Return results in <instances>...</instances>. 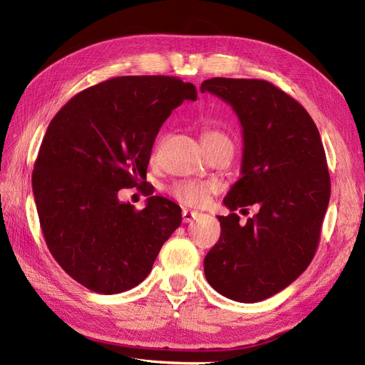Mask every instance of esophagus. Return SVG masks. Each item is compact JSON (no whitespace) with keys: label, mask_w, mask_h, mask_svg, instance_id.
Here are the masks:
<instances>
[{"label":"esophagus","mask_w":365,"mask_h":365,"mask_svg":"<svg viewBox=\"0 0 365 365\" xmlns=\"http://www.w3.org/2000/svg\"><path fill=\"white\" fill-rule=\"evenodd\" d=\"M195 217H197V212H195V211H190V210H183V211H182L183 223H191Z\"/></svg>","instance_id":"obj_1"}]
</instances>
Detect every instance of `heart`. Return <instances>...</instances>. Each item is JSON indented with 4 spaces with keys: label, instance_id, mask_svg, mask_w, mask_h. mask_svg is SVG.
Segmentation results:
<instances>
[{
    "label": "heart",
    "instance_id": "heart-1",
    "mask_svg": "<svg viewBox=\"0 0 365 365\" xmlns=\"http://www.w3.org/2000/svg\"><path fill=\"white\" fill-rule=\"evenodd\" d=\"M203 142L206 148L211 151L217 150L218 147H231L232 142L229 139L226 133L217 130V128H205L203 130ZM212 190V185L207 182H199V180H179L174 182L168 192L171 194L173 199H175L179 203L186 206H200L207 200V195H210Z\"/></svg>",
    "mask_w": 365,
    "mask_h": 365
}]
</instances>
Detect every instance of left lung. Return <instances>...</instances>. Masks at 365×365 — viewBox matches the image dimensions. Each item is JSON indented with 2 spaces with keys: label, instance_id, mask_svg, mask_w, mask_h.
I'll use <instances>...</instances> for the list:
<instances>
[{
  "label": "left lung",
  "instance_id": "8db88e82",
  "mask_svg": "<svg viewBox=\"0 0 365 365\" xmlns=\"http://www.w3.org/2000/svg\"><path fill=\"white\" fill-rule=\"evenodd\" d=\"M232 107L243 128L242 177L225 197L227 217L205 257V275L218 294L257 303L278 294L314 258L330 199V175L319 131L304 107L262 79L202 82ZM260 211L245 227L234 212Z\"/></svg>",
  "mask_w": 365,
  "mask_h": 365
}]
</instances>
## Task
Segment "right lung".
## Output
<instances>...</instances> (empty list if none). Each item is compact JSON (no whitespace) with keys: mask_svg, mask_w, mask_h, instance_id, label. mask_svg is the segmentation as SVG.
Segmentation results:
<instances>
[{"mask_svg":"<svg viewBox=\"0 0 365 365\" xmlns=\"http://www.w3.org/2000/svg\"><path fill=\"white\" fill-rule=\"evenodd\" d=\"M185 99L197 90L179 78H113L73 96L48 125L32 174L41 229L59 266L93 292L142 283L182 223L165 197L136 211L118 191L147 185L155 136Z\"/></svg>","mask_w":365,"mask_h":365,"instance_id":"right-lung-1","label":"right lung"}]
</instances>
